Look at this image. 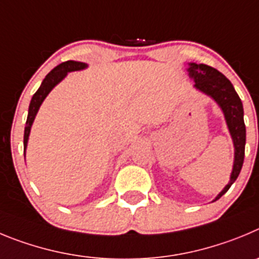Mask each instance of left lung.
I'll use <instances>...</instances> for the list:
<instances>
[{"instance_id":"left-lung-1","label":"left lung","mask_w":259,"mask_h":259,"mask_svg":"<svg viewBox=\"0 0 259 259\" xmlns=\"http://www.w3.org/2000/svg\"><path fill=\"white\" fill-rule=\"evenodd\" d=\"M188 76L192 78L195 85L193 88L202 94L211 98L225 116L228 132L234 143V165L230 176V181L222 191L215 196L213 201L222 197L232 183L237 179L240 170L243 167L244 155H245V124H244V108L241 99L235 92L234 85L220 71L206 64L188 63Z\"/></svg>"}]
</instances>
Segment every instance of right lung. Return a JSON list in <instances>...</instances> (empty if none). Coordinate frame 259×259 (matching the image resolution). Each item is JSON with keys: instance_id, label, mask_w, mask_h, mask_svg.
I'll use <instances>...</instances> for the list:
<instances>
[{"instance_id": "add662e5", "label": "right lung", "mask_w": 259, "mask_h": 259, "mask_svg": "<svg viewBox=\"0 0 259 259\" xmlns=\"http://www.w3.org/2000/svg\"><path fill=\"white\" fill-rule=\"evenodd\" d=\"M88 68V64L82 62H76V60H67V62L62 63L59 66L55 67L50 73L46 74V77L44 78L42 83L38 88L34 95L32 97L31 103H29V108H28V117L27 122H25L24 127V158H25V150L28 146V139H29V134H31V127L33 125V121L36 118L37 112H38L39 107L45 101V98L48 97L49 93L54 89L55 86L66 77L69 72L74 71H82V69Z\"/></svg>"}]
</instances>
